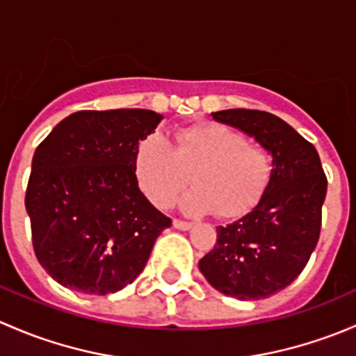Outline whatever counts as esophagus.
<instances>
[{
    "label": "esophagus",
    "mask_w": 356,
    "mask_h": 356,
    "mask_svg": "<svg viewBox=\"0 0 356 356\" xmlns=\"http://www.w3.org/2000/svg\"><path fill=\"white\" fill-rule=\"evenodd\" d=\"M174 227L179 229V231H189L193 227L191 222H186V220H179V218H174Z\"/></svg>",
    "instance_id": "obj_1"
}]
</instances>
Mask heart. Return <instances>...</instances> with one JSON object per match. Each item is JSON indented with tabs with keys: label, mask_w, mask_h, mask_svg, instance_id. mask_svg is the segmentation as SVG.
Here are the masks:
<instances>
[{
	"label": "heart",
	"mask_w": 356,
	"mask_h": 356,
	"mask_svg": "<svg viewBox=\"0 0 356 356\" xmlns=\"http://www.w3.org/2000/svg\"><path fill=\"white\" fill-rule=\"evenodd\" d=\"M134 170L139 188L158 208L182 195L186 213H208L232 218L246 213L261 198L272 174L270 156L260 146L250 145L241 132L227 125L207 122L181 129L174 145L160 132L146 136L138 146Z\"/></svg>",
	"instance_id": "b5f03b06"
}]
</instances>
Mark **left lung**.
<instances>
[{
    "label": "left lung",
    "instance_id": "obj_1",
    "mask_svg": "<svg viewBox=\"0 0 356 356\" xmlns=\"http://www.w3.org/2000/svg\"><path fill=\"white\" fill-rule=\"evenodd\" d=\"M211 117L267 149L272 174L245 217L218 225L217 243L198 267L225 296L261 300L289 286L310 260L321 236L327 179L315 146L282 118L246 108L220 110Z\"/></svg>",
    "mask_w": 356,
    "mask_h": 356
}]
</instances>
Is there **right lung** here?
I'll use <instances>...</instances> for the list:
<instances>
[{
    "label": "right lung",
    "mask_w": 356,
    "mask_h": 356,
    "mask_svg": "<svg viewBox=\"0 0 356 356\" xmlns=\"http://www.w3.org/2000/svg\"><path fill=\"white\" fill-rule=\"evenodd\" d=\"M161 118L143 108L75 111L38 146L25 210L35 257L58 284L86 294L124 289L172 225L134 170L139 141Z\"/></svg>",
    "instance_id": "obj_1"
}]
</instances>
